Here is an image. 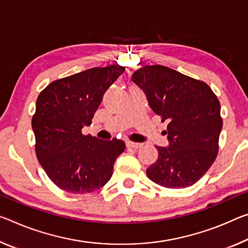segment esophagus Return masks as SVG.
Returning a JSON list of instances; mask_svg holds the SVG:
<instances>
[{"instance_id": "esophagus-1", "label": "esophagus", "mask_w": 248, "mask_h": 248, "mask_svg": "<svg viewBox=\"0 0 248 248\" xmlns=\"http://www.w3.org/2000/svg\"><path fill=\"white\" fill-rule=\"evenodd\" d=\"M125 145H127L128 148H133V149H138L141 147L140 143L132 142V141H127V142H125Z\"/></svg>"}]
</instances>
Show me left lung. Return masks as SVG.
I'll list each match as a JSON object with an SVG mask.
<instances>
[{"mask_svg":"<svg viewBox=\"0 0 248 248\" xmlns=\"http://www.w3.org/2000/svg\"><path fill=\"white\" fill-rule=\"evenodd\" d=\"M153 112L167 121L169 147L147 169L153 182L183 188L202 178L218 152L223 121L221 105L210 86L166 66H144L132 74Z\"/></svg>","mask_w":248,"mask_h":248,"instance_id":"1","label":"left lung"}]
</instances>
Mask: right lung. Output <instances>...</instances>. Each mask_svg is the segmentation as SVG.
<instances>
[{"label":"right lung","instance_id":"right-lung-1","mask_svg":"<svg viewBox=\"0 0 248 248\" xmlns=\"http://www.w3.org/2000/svg\"><path fill=\"white\" fill-rule=\"evenodd\" d=\"M124 67H95L57 79L41 92L32 118L36 156L54 184L74 194L103 187L112 175L123 140L84 136L104 93Z\"/></svg>","mask_w":248,"mask_h":248}]
</instances>
